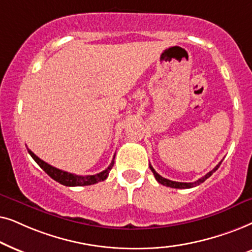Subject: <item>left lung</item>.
Masks as SVG:
<instances>
[{
    "label": "left lung",
    "mask_w": 252,
    "mask_h": 252,
    "mask_svg": "<svg viewBox=\"0 0 252 252\" xmlns=\"http://www.w3.org/2000/svg\"><path fill=\"white\" fill-rule=\"evenodd\" d=\"M221 162H222V161H220L219 163H218V165L214 167V168L211 170L210 173H207L205 176H203L202 179H199V180H197L196 182H193V183H186V182H175V181H170V180H168V179H165V177H162L161 175H159V174H158L156 170L153 169V167L150 165V168H151V170H152V173H153V175H154V177H156V180L158 181V182H159L160 184H162V186H166V187H170V188H176V189H189V188H193V187H196V186H199L200 183H203L204 181H205L206 179H209V177L212 175V174L216 172V170L219 168L220 167V165H221Z\"/></svg>",
    "instance_id": "8db88e82"
}]
</instances>
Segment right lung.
Listing matches in <instances>:
<instances>
[{"instance_id": "right-lung-1", "label": "right lung", "mask_w": 252, "mask_h": 252, "mask_svg": "<svg viewBox=\"0 0 252 252\" xmlns=\"http://www.w3.org/2000/svg\"><path fill=\"white\" fill-rule=\"evenodd\" d=\"M30 156H31L33 159L38 165L41 167V168L45 170V172L48 174V175L52 177L53 180H55L56 182L63 184V186L66 187H83V186H91V184L101 182V181H105L107 177H108V174L110 172V169L113 168L114 166V160L112 161V163L108 166V168L102 170L101 173L95 174V175H86V176H80V175H76V174H71L68 172H64V170L58 169L55 167L48 165V163L45 162V161L40 159L35 156L34 153L32 152L31 150H29ZM115 159V157H114Z\"/></svg>"}]
</instances>
